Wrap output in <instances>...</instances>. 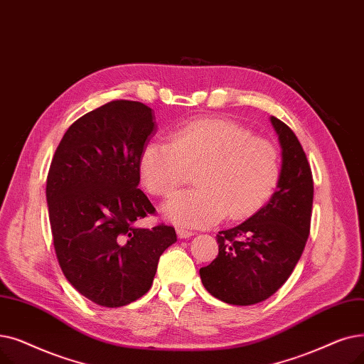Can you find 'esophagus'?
Wrapping results in <instances>:
<instances>
[{"mask_svg":"<svg viewBox=\"0 0 364 364\" xmlns=\"http://www.w3.org/2000/svg\"><path fill=\"white\" fill-rule=\"evenodd\" d=\"M176 232H178V237H179V238H189V237L194 235L193 231H188V230H183V228H178Z\"/></svg>","mask_w":364,"mask_h":364,"instance_id":"34e87169","label":"esophagus"}]
</instances>
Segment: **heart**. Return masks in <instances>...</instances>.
<instances>
[{"label": "heart", "instance_id": "b5f03b06", "mask_svg": "<svg viewBox=\"0 0 364 364\" xmlns=\"http://www.w3.org/2000/svg\"><path fill=\"white\" fill-rule=\"evenodd\" d=\"M197 170L193 191L178 194L164 215L185 228H204L225 215L245 219L269 200L282 175V155L271 141L231 119L201 118L179 127L171 144L152 141L139 159L144 185L167 198Z\"/></svg>", "mask_w": 364, "mask_h": 364}]
</instances>
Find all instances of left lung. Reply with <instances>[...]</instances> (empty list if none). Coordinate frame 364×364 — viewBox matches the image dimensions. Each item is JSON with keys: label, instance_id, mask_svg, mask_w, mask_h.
Returning a JSON list of instances; mask_svg holds the SVG:
<instances>
[{"label": "left lung", "instance_id": "left-lung-1", "mask_svg": "<svg viewBox=\"0 0 364 364\" xmlns=\"http://www.w3.org/2000/svg\"><path fill=\"white\" fill-rule=\"evenodd\" d=\"M282 145V175L268 204L252 218L216 235L219 253L200 269L212 296L253 305L272 296L295 269L311 227L314 182L296 134L271 117Z\"/></svg>", "mask_w": 364, "mask_h": 364}]
</instances>
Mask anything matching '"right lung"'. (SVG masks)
Wrapping results in <instances>:
<instances>
[{"instance_id":"add662e5","label":"right lung","mask_w":364,"mask_h":364,"mask_svg":"<svg viewBox=\"0 0 364 364\" xmlns=\"http://www.w3.org/2000/svg\"><path fill=\"white\" fill-rule=\"evenodd\" d=\"M155 132L152 109L111 100L71 124L51 160L46 197L62 272L82 296L117 308L144 296L175 228L136 222L155 209L137 185Z\"/></svg>"}]
</instances>
